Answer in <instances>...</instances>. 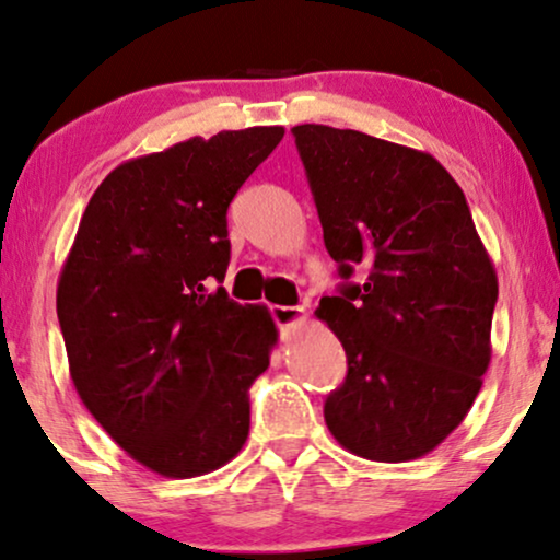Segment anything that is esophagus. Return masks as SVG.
Wrapping results in <instances>:
<instances>
[{"label":"esophagus","mask_w":560,"mask_h":560,"mask_svg":"<svg viewBox=\"0 0 560 560\" xmlns=\"http://www.w3.org/2000/svg\"><path fill=\"white\" fill-rule=\"evenodd\" d=\"M271 315L281 330L292 328V325H300L304 323V317H307L304 307H287V304H276V307H271Z\"/></svg>","instance_id":"obj_1"}]
</instances>
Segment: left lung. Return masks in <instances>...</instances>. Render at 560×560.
Instances as JSON below:
<instances>
[{
  "label": "left lung",
  "instance_id": "1",
  "mask_svg": "<svg viewBox=\"0 0 560 560\" xmlns=\"http://www.w3.org/2000/svg\"><path fill=\"white\" fill-rule=\"evenodd\" d=\"M346 284L317 317L346 351L325 400L343 450L408 463L447 439L491 362L499 281L455 178L427 152L353 129H292ZM359 267L364 285L348 279Z\"/></svg>",
  "mask_w": 560,
  "mask_h": 560
}]
</instances>
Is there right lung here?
Instances as JSON below:
<instances>
[{
    "instance_id": "add662e5",
    "label": "right lung",
    "mask_w": 560,
    "mask_h": 560,
    "mask_svg": "<svg viewBox=\"0 0 560 560\" xmlns=\"http://www.w3.org/2000/svg\"><path fill=\"white\" fill-rule=\"evenodd\" d=\"M284 129L194 137L108 173L61 268L56 315L95 421L165 478L228 465L250 431L247 390L279 330L219 287L228 209Z\"/></svg>"
}]
</instances>
